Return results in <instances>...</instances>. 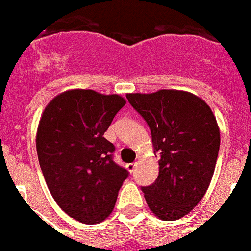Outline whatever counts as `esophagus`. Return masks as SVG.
Here are the masks:
<instances>
[{"mask_svg": "<svg viewBox=\"0 0 251 251\" xmlns=\"http://www.w3.org/2000/svg\"><path fill=\"white\" fill-rule=\"evenodd\" d=\"M136 166H137V163L128 164V165H127V170L130 171V173H133V171H135V169H136Z\"/></svg>", "mask_w": 251, "mask_h": 251, "instance_id": "obj_1", "label": "esophagus"}]
</instances>
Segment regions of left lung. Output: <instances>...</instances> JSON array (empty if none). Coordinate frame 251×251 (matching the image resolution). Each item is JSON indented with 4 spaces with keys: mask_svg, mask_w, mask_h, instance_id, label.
Segmentation results:
<instances>
[{
    "mask_svg": "<svg viewBox=\"0 0 251 251\" xmlns=\"http://www.w3.org/2000/svg\"><path fill=\"white\" fill-rule=\"evenodd\" d=\"M130 104L151 132L160 154L159 176L142 187L151 211L163 221L186 216L206 193L220 149V128L211 108L187 91L127 93Z\"/></svg>",
    "mask_w": 251,
    "mask_h": 251,
    "instance_id": "8db88e82",
    "label": "left lung"
}]
</instances>
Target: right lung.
Returning <instances> with one entry per match:
<instances>
[{
    "label": "right lung",
    "instance_id": "right-lung-1",
    "mask_svg": "<svg viewBox=\"0 0 251 251\" xmlns=\"http://www.w3.org/2000/svg\"><path fill=\"white\" fill-rule=\"evenodd\" d=\"M125 104L119 95L75 88L55 96L40 119L36 151L45 181L60 209L82 224L109 216L128 176L113 161L115 148L104 138Z\"/></svg>",
    "mask_w": 251,
    "mask_h": 251
}]
</instances>
